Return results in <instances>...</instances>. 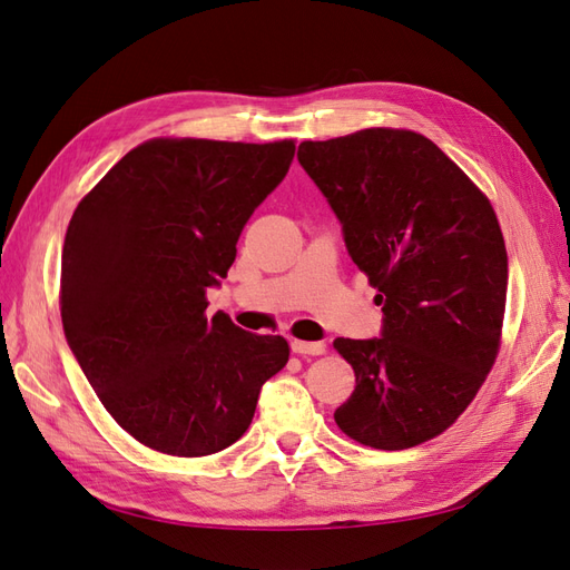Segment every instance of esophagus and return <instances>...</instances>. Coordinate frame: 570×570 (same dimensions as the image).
<instances>
[{
  "mask_svg": "<svg viewBox=\"0 0 570 570\" xmlns=\"http://www.w3.org/2000/svg\"><path fill=\"white\" fill-rule=\"evenodd\" d=\"M292 352L299 356H321L325 354V342H304V340H295L292 342Z\"/></svg>",
  "mask_w": 570,
  "mask_h": 570,
  "instance_id": "obj_1",
  "label": "esophagus"
}]
</instances>
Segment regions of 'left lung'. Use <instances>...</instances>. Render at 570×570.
I'll use <instances>...</instances> for the list:
<instances>
[{"mask_svg":"<svg viewBox=\"0 0 570 570\" xmlns=\"http://www.w3.org/2000/svg\"><path fill=\"white\" fill-rule=\"evenodd\" d=\"M297 159L383 304L381 337L333 342L356 375L335 423L385 452L433 440L473 402L502 340L509 264L492 204L413 130L308 140Z\"/></svg>","mask_w":570,"mask_h":570,"instance_id":"8db88e82","label":"left lung"}]
</instances>
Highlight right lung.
I'll return each mask as SVG.
<instances>
[{"instance_id": "obj_1", "label": "right lung", "mask_w": 570, "mask_h": 570, "mask_svg": "<svg viewBox=\"0 0 570 570\" xmlns=\"http://www.w3.org/2000/svg\"><path fill=\"white\" fill-rule=\"evenodd\" d=\"M292 157V140L157 137L130 149L68 223V347L114 421L149 450H226L287 364L285 337L247 333L223 312L206 318V289L228 275L239 233Z\"/></svg>"}]
</instances>
